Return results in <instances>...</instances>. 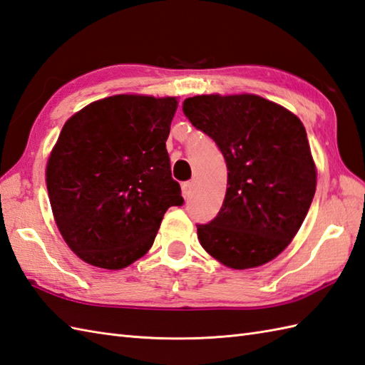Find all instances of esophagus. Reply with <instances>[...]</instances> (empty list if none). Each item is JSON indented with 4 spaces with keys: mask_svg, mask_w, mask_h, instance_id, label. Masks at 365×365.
<instances>
[{
    "mask_svg": "<svg viewBox=\"0 0 365 365\" xmlns=\"http://www.w3.org/2000/svg\"><path fill=\"white\" fill-rule=\"evenodd\" d=\"M192 190H193L192 182H184L182 184V197H184V200H189L192 197Z\"/></svg>",
    "mask_w": 365,
    "mask_h": 365,
    "instance_id": "1",
    "label": "esophagus"
}]
</instances>
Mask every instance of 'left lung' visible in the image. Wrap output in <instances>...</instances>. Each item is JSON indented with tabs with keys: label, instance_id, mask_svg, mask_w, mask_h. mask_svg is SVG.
Instances as JSON below:
<instances>
[{
	"label": "left lung",
	"instance_id": "8db88e82",
	"mask_svg": "<svg viewBox=\"0 0 365 365\" xmlns=\"http://www.w3.org/2000/svg\"><path fill=\"white\" fill-rule=\"evenodd\" d=\"M182 110L228 167L220 212L197 226L201 247L234 270L270 262L297 236L317 185L302 120L253 93L197 95Z\"/></svg>",
	"mask_w": 365,
	"mask_h": 365
}]
</instances>
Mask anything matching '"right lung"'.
I'll list each match as a JSON object with an SVG mask.
<instances>
[{
	"label": "right lung",
	"instance_id": "right-lung-1",
	"mask_svg": "<svg viewBox=\"0 0 365 365\" xmlns=\"http://www.w3.org/2000/svg\"><path fill=\"white\" fill-rule=\"evenodd\" d=\"M176 96L121 93L93 101L63 125L46 162L61 236L79 259L120 270L151 248L181 187L165 148Z\"/></svg>",
	"mask_w": 365,
	"mask_h": 365
}]
</instances>
